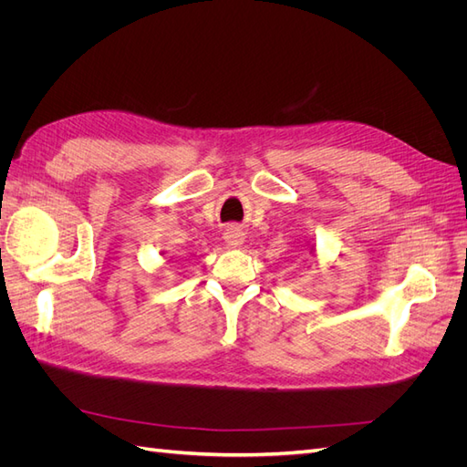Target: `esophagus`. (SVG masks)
<instances>
[{
    "label": "esophagus",
    "instance_id": "esophagus-1",
    "mask_svg": "<svg viewBox=\"0 0 467 467\" xmlns=\"http://www.w3.org/2000/svg\"><path fill=\"white\" fill-rule=\"evenodd\" d=\"M223 239L230 247H242L245 242V234L239 228H228L223 232Z\"/></svg>",
    "mask_w": 467,
    "mask_h": 467
}]
</instances>
